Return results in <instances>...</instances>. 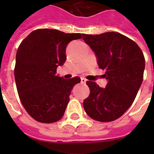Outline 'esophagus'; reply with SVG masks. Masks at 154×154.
Listing matches in <instances>:
<instances>
[{
  "label": "esophagus",
  "instance_id": "esophagus-1",
  "mask_svg": "<svg viewBox=\"0 0 154 154\" xmlns=\"http://www.w3.org/2000/svg\"><path fill=\"white\" fill-rule=\"evenodd\" d=\"M86 81H87V80L85 79V78H81V82H82V83L85 84V82H86Z\"/></svg>",
  "mask_w": 154,
  "mask_h": 154
}]
</instances>
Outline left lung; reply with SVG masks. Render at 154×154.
<instances>
[{
	"mask_svg": "<svg viewBox=\"0 0 154 154\" xmlns=\"http://www.w3.org/2000/svg\"><path fill=\"white\" fill-rule=\"evenodd\" d=\"M82 36L107 80L105 88L87 81L90 94L84 100V109L95 120L111 122L123 115L134 101L143 79L145 58L135 42L118 32Z\"/></svg>",
	"mask_w": 154,
	"mask_h": 154,
	"instance_id": "left-lung-1",
	"label": "left lung"
}]
</instances>
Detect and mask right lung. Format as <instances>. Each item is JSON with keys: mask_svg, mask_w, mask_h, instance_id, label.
Returning a JSON list of instances; mask_svg holds the SVG:
<instances>
[{"mask_svg": "<svg viewBox=\"0 0 154 154\" xmlns=\"http://www.w3.org/2000/svg\"><path fill=\"white\" fill-rule=\"evenodd\" d=\"M82 35L43 28L32 31L19 45L16 86L23 106L35 120L51 123L63 116L71 91L81 79H65L57 75L56 70L66 60L68 44Z\"/></svg>", "mask_w": 154, "mask_h": 154, "instance_id": "obj_1", "label": "right lung"}]
</instances>
